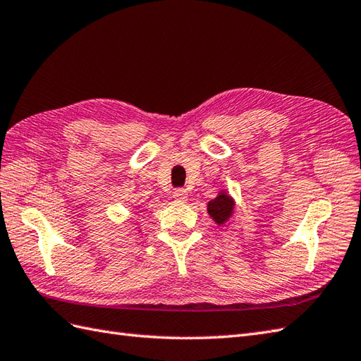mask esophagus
<instances>
[{
  "instance_id": "obj_1",
  "label": "esophagus",
  "mask_w": 361,
  "mask_h": 361,
  "mask_svg": "<svg viewBox=\"0 0 361 361\" xmlns=\"http://www.w3.org/2000/svg\"><path fill=\"white\" fill-rule=\"evenodd\" d=\"M172 197H173L175 201H186L188 200V192L184 189H175L173 193H172Z\"/></svg>"
}]
</instances>
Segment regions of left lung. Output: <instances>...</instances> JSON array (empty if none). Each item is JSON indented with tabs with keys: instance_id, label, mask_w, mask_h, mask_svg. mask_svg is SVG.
Listing matches in <instances>:
<instances>
[{
	"instance_id": "left-lung-1",
	"label": "left lung",
	"mask_w": 361,
	"mask_h": 361,
	"mask_svg": "<svg viewBox=\"0 0 361 361\" xmlns=\"http://www.w3.org/2000/svg\"><path fill=\"white\" fill-rule=\"evenodd\" d=\"M236 201L227 190H219L218 195L207 202V214L218 226H224L235 215Z\"/></svg>"
}]
</instances>
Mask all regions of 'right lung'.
Masks as SVG:
<instances>
[{
  "label": "right lung",
  "mask_w": 361,
  "mask_h": 361,
  "mask_svg": "<svg viewBox=\"0 0 361 361\" xmlns=\"http://www.w3.org/2000/svg\"><path fill=\"white\" fill-rule=\"evenodd\" d=\"M134 226H135V228H137V232L140 233V232H142V228H140V226H138V223H134Z\"/></svg>",
  "instance_id": "right-lung-1"
}]
</instances>
